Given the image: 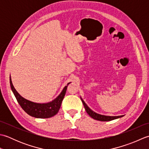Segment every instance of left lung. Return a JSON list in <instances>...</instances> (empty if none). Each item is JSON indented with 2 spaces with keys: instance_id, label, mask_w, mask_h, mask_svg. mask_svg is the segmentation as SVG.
<instances>
[{
  "instance_id": "1",
  "label": "left lung",
  "mask_w": 149,
  "mask_h": 149,
  "mask_svg": "<svg viewBox=\"0 0 149 149\" xmlns=\"http://www.w3.org/2000/svg\"><path fill=\"white\" fill-rule=\"evenodd\" d=\"M81 99L82 100V102H83L84 107L85 108V110L87 112V113L90 116L91 118L96 120H99V121H102V122H107V121H111V120H115L117 118H121V117L123 116V115L121 116H106V115H100L99 113H97L91 110L89 107L87 106V104L84 102V101L83 100V99L81 97Z\"/></svg>"
}]
</instances>
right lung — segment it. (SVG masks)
<instances>
[{"label":"right lung","mask_w":149,"mask_h":149,"mask_svg":"<svg viewBox=\"0 0 149 149\" xmlns=\"http://www.w3.org/2000/svg\"><path fill=\"white\" fill-rule=\"evenodd\" d=\"M10 86L11 90L14 95L17 99L18 104L22 109L26 111L28 115L38 118H48L54 116L58 113L60 107H61L62 101L64 98L68 85L70 83H68L67 86H65L62 91L55 99L47 103H36L27 100L22 97L15 90L13 85L11 75L9 77Z\"/></svg>","instance_id":"right-lung-1"}]
</instances>
